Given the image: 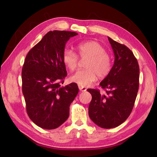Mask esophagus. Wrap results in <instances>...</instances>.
Returning a JSON list of instances; mask_svg holds the SVG:
<instances>
[{
  "label": "esophagus",
  "mask_w": 157,
  "mask_h": 157,
  "mask_svg": "<svg viewBox=\"0 0 157 157\" xmlns=\"http://www.w3.org/2000/svg\"><path fill=\"white\" fill-rule=\"evenodd\" d=\"M78 88L81 92H85L86 91V88H85L84 86H78Z\"/></svg>",
  "instance_id": "1"
}]
</instances>
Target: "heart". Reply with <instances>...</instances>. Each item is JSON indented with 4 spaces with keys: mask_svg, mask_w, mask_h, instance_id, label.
Masks as SVG:
<instances>
[{
    "mask_svg": "<svg viewBox=\"0 0 157 157\" xmlns=\"http://www.w3.org/2000/svg\"><path fill=\"white\" fill-rule=\"evenodd\" d=\"M75 49L80 58H88L84 63V67L86 69L78 70L71 75L69 78L71 82L81 86H88L96 80L98 76L104 78L110 73L111 57L99 42L94 40L80 42L75 46ZM78 61V56L74 52L69 49L63 51L62 61L69 70L74 71Z\"/></svg>",
    "mask_w": 157,
    "mask_h": 157,
    "instance_id": "obj_1",
    "label": "heart"
}]
</instances>
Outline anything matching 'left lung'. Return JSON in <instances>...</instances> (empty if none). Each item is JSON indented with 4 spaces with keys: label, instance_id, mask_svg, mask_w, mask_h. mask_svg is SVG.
I'll return each instance as SVG.
<instances>
[{
    "label": "left lung",
    "instance_id": "left-lung-1",
    "mask_svg": "<svg viewBox=\"0 0 157 157\" xmlns=\"http://www.w3.org/2000/svg\"><path fill=\"white\" fill-rule=\"evenodd\" d=\"M115 55L110 73L99 84L105 94L88 89L92 94L89 117L102 128L117 127L124 122L134 107L139 88L140 68L133 52L125 45L108 36Z\"/></svg>",
    "mask_w": 157,
    "mask_h": 157
}]
</instances>
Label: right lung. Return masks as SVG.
Returning a JSON list of instances; mask_svg holds the SVG:
<instances>
[{"label":"right lung","mask_w":157,"mask_h":157,"mask_svg":"<svg viewBox=\"0 0 157 157\" xmlns=\"http://www.w3.org/2000/svg\"><path fill=\"white\" fill-rule=\"evenodd\" d=\"M75 32L50 31L28 52L23 66L22 92L30 119L43 129L58 128L69 116L78 93L77 84L61 86L67 71L62 61L65 44Z\"/></svg>","instance_id":"obj_1"}]
</instances>
